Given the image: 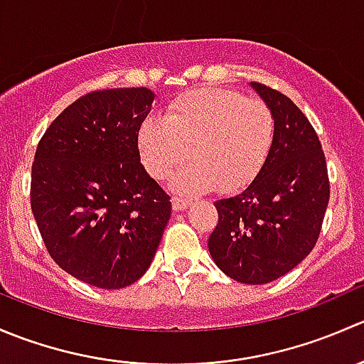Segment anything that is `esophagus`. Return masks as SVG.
I'll use <instances>...</instances> for the list:
<instances>
[{"label":"esophagus","instance_id":"1","mask_svg":"<svg viewBox=\"0 0 364 364\" xmlns=\"http://www.w3.org/2000/svg\"><path fill=\"white\" fill-rule=\"evenodd\" d=\"M190 200L186 199H181V197H172V209H174L176 213L179 211H185V209L190 208Z\"/></svg>","mask_w":364,"mask_h":364}]
</instances>
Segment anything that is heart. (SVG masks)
<instances>
[{"instance_id":"1","label":"heart","mask_w":364,"mask_h":364,"mask_svg":"<svg viewBox=\"0 0 364 364\" xmlns=\"http://www.w3.org/2000/svg\"><path fill=\"white\" fill-rule=\"evenodd\" d=\"M273 141L271 109L223 87L179 95L167 116L146 117L137 132L141 160L153 178H167L190 156L192 164L172 178V186L186 196L215 186L223 193L247 188L266 164Z\"/></svg>"}]
</instances>
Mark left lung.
I'll list each match as a JSON object with an SVG mask.
<instances>
[{
	"label": "left lung",
	"instance_id": "left-lung-1",
	"mask_svg": "<svg viewBox=\"0 0 364 364\" xmlns=\"http://www.w3.org/2000/svg\"><path fill=\"white\" fill-rule=\"evenodd\" d=\"M274 116V141L257 178L216 200L208 247L216 266L241 284H269L311 252L329 203L324 151L308 117L280 91L250 82Z\"/></svg>",
	"mask_w": 364,
	"mask_h": 364
}]
</instances>
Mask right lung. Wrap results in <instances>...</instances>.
Returning a JSON list of instances; mask_svg holds the SVG:
<instances>
[{"label": "right lung", "instance_id": "obj_1", "mask_svg": "<svg viewBox=\"0 0 364 364\" xmlns=\"http://www.w3.org/2000/svg\"><path fill=\"white\" fill-rule=\"evenodd\" d=\"M155 93L84 95L50 123L31 167V211L54 262L84 284L137 282L171 218V197L141 164L137 132Z\"/></svg>", "mask_w": 364, "mask_h": 364}]
</instances>
